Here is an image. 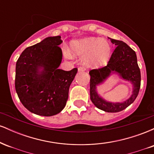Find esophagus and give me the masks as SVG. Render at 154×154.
Wrapping results in <instances>:
<instances>
[{"label": "esophagus", "instance_id": "34e87169", "mask_svg": "<svg viewBox=\"0 0 154 154\" xmlns=\"http://www.w3.org/2000/svg\"><path fill=\"white\" fill-rule=\"evenodd\" d=\"M86 70V67L84 66H79L78 68V71L79 72H85Z\"/></svg>", "mask_w": 154, "mask_h": 154}]
</instances>
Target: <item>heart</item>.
Here are the masks:
<instances>
[{"label": "heart", "mask_w": 154, "mask_h": 154, "mask_svg": "<svg viewBox=\"0 0 154 154\" xmlns=\"http://www.w3.org/2000/svg\"><path fill=\"white\" fill-rule=\"evenodd\" d=\"M70 51L75 56L85 55L86 62L98 65L106 61L111 53L110 44L105 39L87 38L73 40L70 43ZM65 56L72 58V55L68 49L63 50Z\"/></svg>", "instance_id": "b5f03b06"}]
</instances>
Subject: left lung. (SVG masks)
I'll use <instances>...</instances> for the list:
<instances>
[{"instance_id": "1", "label": "left lung", "mask_w": 154, "mask_h": 154, "mask_svg": "<svg viewBox=\"0 0 154 154\" xmlns=\"http://www.w3.org/2000/svg\"><path fill=\"white\" fill-rule=\"evenodd\" d=\"M111 42L116 45L111 54L106 66L94 69L89 72L90 93L93 104L106 112H119L126 109L134 102L138 95L140 88L141 76L137 64V56L132 49L123 41L110 38ZM113 71L119 73L124 79L130 81L134 85V92L131 97L123 103H109L102 100L96 92V85L101 83Z\"/></svg>"}]
</instances>
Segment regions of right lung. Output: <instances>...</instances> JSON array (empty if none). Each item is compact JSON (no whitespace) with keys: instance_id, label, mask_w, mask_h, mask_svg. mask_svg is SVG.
<instances>
[{"instance_id":"obj_1","label":"right lung","mask_w":154,"mask_h":154,"mask_svg":"<svg viewBox=\"0 0 154 154\" xmlns=\"http://www.w3.org/2000/svg\"><path fill=\"white\" fill-rule=\"evenodd\" d=\"M61 36L48 37L29 46L16 63L15 89L24 107L40 116H51L63 110L77 68L60 69ZM40 68H43L40 71Z\"/></svg>"}]
</instances>
